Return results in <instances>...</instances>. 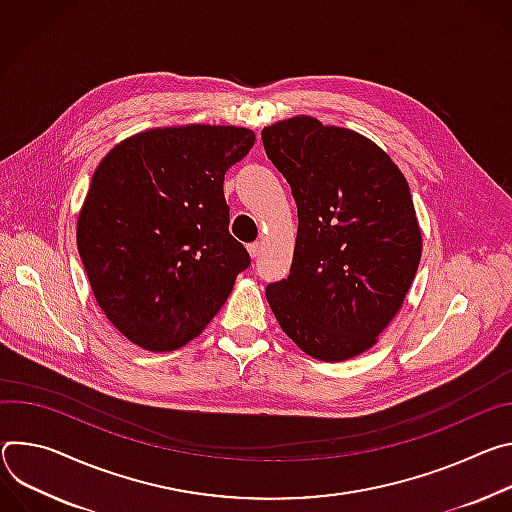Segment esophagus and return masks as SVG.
Here are the masks:
<instances>
[{
	"label": "esophagus",
	"mask_w": 512,
	"mask_h": 512,
	"mask_svg": "<svg viewBox=\"0 0 512 512\" xmlns=\"http://www.w3.org/2000/svg\"><path fill=\"white\" fill-rule=\"evenodd\" d=\"M260 250H262V246L256 242V244H250L248 246V254L252 256V258H258L260 256Z\"/></svg>",
	"instance_id": "34e87169"
}]
</instances>
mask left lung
I'll return each instance as SVG.
<instances>
[{
    "label": "left lung",
    "mask_w": 512,
    "mask_h": 512,
    "mask_svg": "<svg viewBox=\"0 0 512 512\" xmlns=\"http://www.w3.org/2000/svg\"><path fill=\"white\" fill-rule=\"evenodd\" d=\"M262 142L299 213L291 272L266 287L268 305L307 356L356 358L401 311L421 262L409 183L370 138L311 116L264 128Z\"/></svg>",
    "instance_id": "left-lung-1"
}]
</instances>
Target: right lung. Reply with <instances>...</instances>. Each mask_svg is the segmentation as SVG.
Returning a JSON list of instances; mask_svg holds the SVG:
<instances>
[{
  "instance_id": "add662e5",
  "label": "right lung",
  "mask_w": 512,
  "mask_h": 512,
  "mask_svg": "<svg viewBox=\"0 0 512 512\" xmlns=\"http://www.w3.org/2000/svg\"><path fill=\"white\" fill-rule=\"evenodd\" d=\"M254 142L248 128L187 124L134 134L101 158L77 248L97 305L132 344L183 348L248 268L230 234L223 177Z\"/></svg>"
}]
</instances>
